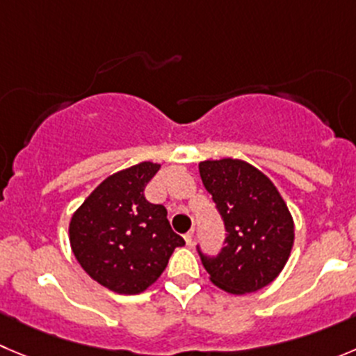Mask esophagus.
<instances>
[{
    "instance_id": "obj_1",
    "label": "esophagus",
    "mask_w": 356,
    "mask_h": 356,
    "mask_svg": "<svg viewBox=\"0 0 356 356\" xmlns=\"http://www.w3.org/2000/svg\"><path fill=\"white\" fill-rule=\"evenodd\" d=\"M184 238H185V243H187V245H188V246H191V245H192V243H194V231L187 232V234H185V236H184Z\"/></svg>"
}]
</instances>
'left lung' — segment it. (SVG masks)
<instances>
[{
  "mask_svg": "<svg viewBox=\"0 0 356 356\" xmlns=\"http://www.w3.org/2000/svg\"><path fill=\"white\" fill-rule=\"evenodd\" d=\"M225 225L216 255L199 257L218 289L243 296L269 285L282 273L293 246V220L277 188L264 172L238 159L199 164Z\"/></svg>",
  "mask_w": 356,
  "mask_h": 356,
  "instance_id": "obj_1",
  "label": "left lung"
}]
</instances>
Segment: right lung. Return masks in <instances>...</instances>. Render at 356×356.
<instances>
[{"instance_id":"right-lung-1","label":"right lung","mask_w":356,"mask_h":356,"mask_svg":"<svg viewBox=\"0 0 356 356\" xmlns=\"http://www.w3.org/2000/svg\"><path fill=\"white\" fill-rule=\"evenodd\" d=\"M161 165L141 162L108 176L83 201L70 222L74 257L99 285L122 296H136L157 282L175 248L162 204L145 199V187Z\"/></svg>"}]
</instances>
